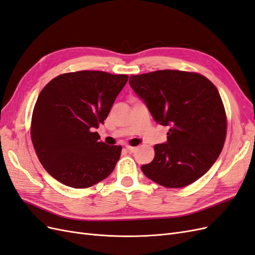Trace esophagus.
I'll use <instances>...</instances> for the list:
<instances>
[{"instance_id":"34e87169","label":"esophagus","mask_w":255,"mask_h":255,"mask_svg":"<svg viewBox=\"0 0 255 255\" xmlns=\"http://www.w3.org/2000/svg\"><path fill=\"white\" fill-rule=\"evenodd\" d=\"M127 150L129 152V153H135L137 151V146H130V145H127L126 146Z\"/></svg>"}]
</instances>
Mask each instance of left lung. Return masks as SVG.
<instances>
[{
  "label": "left lung",
  "mask_w": 255,
  "mask_h": 255,
  "mask_svg": "<svg viewBox=\"0 0 255 255\" xmlns=\"http://www.w3.org/2000/svg\"><path fill=\"white\" fill-rule=\"evenodd\" d=\"M130 87L158 125L169 127L167 142L154 145L155 156L142 165L146 177L181 188L204 175L217 160L227 135L225 106L205 76L179 70L130 75Z\"/></svg>",
  "instance_id": "obj_1"
}]
</instances>
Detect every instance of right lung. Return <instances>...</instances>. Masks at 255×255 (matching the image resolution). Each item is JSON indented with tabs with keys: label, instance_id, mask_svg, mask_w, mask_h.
I'll use <instances>...</instances> for the list:
<instances>
[{
	"label": "right lung",
	"instance_id": "obj_1",
	"mask_svg": "<svg viewBox=\"0 0 255 255\" xmlns=\"http://www.w3.org/2000/svg\"><path fill=\"white\" fill-rule=\"evenodd\" d=\"M128 76L78 71L56 76L38 96L30 136L45 170L73 188L103 181L120 158L121 145L100 139L98 128L109 116Z\"/></svg>",
	"mask_w": 255,
	"mask_h": 255
}]
</instances>
